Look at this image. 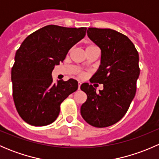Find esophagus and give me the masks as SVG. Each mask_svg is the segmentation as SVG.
Segmentation results:
<instances>
[{"mask_svg": "<svg viewBox=\"0 0 159 159\" xmlns=\"http://www.w3.org/2000/svg\"><path fill=\"white\" fill-rule=\"evenodd\" d=\"M80 87H81V82H78V90L80 89Z\"/></svg>", "mask_w": 159, "mask_h": 159, "instance_id": "esophagus-1", "label": "esophagus"}]
</instances>
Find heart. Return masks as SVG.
<instances>
[{
    "instance_id": "b5f03b06",
    "label": "heart",
    "mask_w": 159,
    "mask_h": 159,
    "mask_svg": "<svg viewBox=\"0 0 159 159\" xmlns=\"http://www.w3.org/2000/svg\"><path fill=\"white\" fill-rule=\"evenodd\" d=\"M96 46H94V45H89L87 47V48H86V50H88V49H91V48H96Z\"/></svg>"
}]
</instances>
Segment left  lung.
I'll return each instance as SVG.
<instances>
[{
    "instance_id": "8db88e82",
    "label": "left lung",
    "mask_w": 159,
    "mask_h": 159,
    "mask_svg": "<svg viewBox=\"0 0 159 159\" xmlns=\"http://www.w3.org/2000/svg\"><path fill=\"white\" fill-rule=\"evenodd\" d=\"M87 34L102 51L101 65L90 81L103 84L104 89L96 92L89 83L81 84L87 100L81 114L94 127H108L123 118L135 95L139 53L127 36L115 30L89 28Z\"/></svg>"
}]
</instances>
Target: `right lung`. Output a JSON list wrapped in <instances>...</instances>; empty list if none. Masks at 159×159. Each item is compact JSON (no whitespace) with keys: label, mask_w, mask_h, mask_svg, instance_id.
I'll return each mask as SVG.
<instances>
[{"label":"right lung","mask_w":159,"mask_h":159,"mask_svg":"<svg viewBox=\"0 0 159 159\" xmlns=\"http://www.w3.org/2000/svg\"><path fill=\"white\" fill-rule=\"evenodd\" d=\"M86 30L48 25L22 42L15 54L11 81L16 109L25 122L34 126L54 122L62 102L78 89V81L72 78L53 83L51 73L84 38Z\"/></svg>","instance_id":"right-lung-1"}]
</instances>
